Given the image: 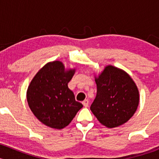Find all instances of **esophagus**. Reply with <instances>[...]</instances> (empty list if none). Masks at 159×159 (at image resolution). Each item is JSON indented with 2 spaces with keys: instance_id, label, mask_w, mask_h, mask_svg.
<instances>
[{
  "instance_id": "esophagus-1",
  "label": "esophagus",
  "mask_w": 159,
  "mask_h": 159,
  "mask_svg": "<svg viewBox=\"0 0 159 159\" xmlns=\"http://www.w3.org/2000/svg\"><path fill=\"white\" fill-rule=\"evenodd\" d=\"M82 104H83L84 106V107H88L89 101H88V100H87V99H85L84 101L83 102H82Z\"/></svg>"
}]
</instances>
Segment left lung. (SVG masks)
I'll list each match as a JSON object with an SVG mask.
<instances>
[{
    "instance_id": "obj_1",
    "label": "left lung",
    "mask_w": 159,
    "mask_h": 159,
    "mask_svg": "<svg viewBox=\"0 0 159 159\" xmlns=\"http://www.w3.org/2000/svg\"><path fill=\"white\" fill-rule=\"evenodd\" d=\"M97 93L90 110L100 123L115 128L125 123L139 105V91L131 76L123 69L108 65L95 76Z\"/></svg>"
}]
</instances>
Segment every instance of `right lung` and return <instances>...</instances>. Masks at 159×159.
<instances>
[{
    "instance_id": "add662e5",
    "label": "right lung",
    "mask_w": 159,
    "mask_h": 159,
    "mask_svg": "<svg viewBox=\"0 0 159 159\" xmlns=\"http://www.w3.org/2000/svg\"><path fill=\"white\" fill-rule=\"evenodd\" d=\"M75 72V69H66L61 61L49 62L38 71L27 87L29 107L47 126L63 129L83 107L68 87Z\"/></svg>"
}]
</instances>
